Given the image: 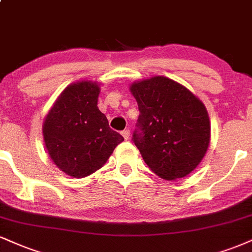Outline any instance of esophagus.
Masks as SVG:
<instances>
[{"mask_svg":"<svg viewBox=\"0 0 252 252\" xmlns=\"http://www.w3.org/2000/svg\"><path fill=\"white\" fill-rule=\"evenodd\" d=\"M122 136L126 139H128L129 136H130V130L129 129H124L123 131H122Z\"/></svg>","mask_w":252,"mask_h":252,"instance_id":"esophagus-1","label":"esophagus"}]
</instances>
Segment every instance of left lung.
<instances>
[{"instance_id": "1", "label": "left lung", "mask_w": 252, "mask_h": 252, "mask_svg": "<svg viewBox=\"0 0 252 252\" xmlns=\"http://www.w3.org/2000/svg\"><path fill=\"white\" fill-rule=\"evenodd\" d=\"M139 116L132 141L147 165L164 180L189 175L210 142L204 104L177 82L163 76L134 83Z\"/></svg>"}]
</instances>
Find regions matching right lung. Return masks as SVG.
<instances>
[{
  "mask_svg": "<svg viewBox=\"0 0 252 252\" xmlns=\"http://www.w3.org/2000/svg\"><path fill=\"white\" fill-rule=\"evenodd\" d=\"M98 94L96 83L71 84L45 117L43 136L48 153L61 170L72 177L95 172L124 141L97 108Z\"/></svg>",
  "mask_w": 252,
  "mask_h": 252,
  "instance_id": "1",
  "label": "right lung"
}]
</instances>
